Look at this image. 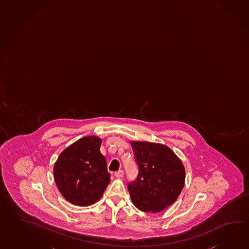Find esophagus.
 <instances>
[{
	"label": "esophagus",
	"instance_id": "obj_1",
	"mask_svg": "<svg viewBox=\"0 0 249 249\" xmlns=\"http://www.w3.org/2000/svg\"><path fill=\"white\" fill-rule=\"evenodd\" d=\"M123 175H124L123 170H119V171H116V172L114 173V176H115L116 178H122Z\"/></svg>",
	"mask_w": 249,
	"mask_h": 249
}]
</instances>
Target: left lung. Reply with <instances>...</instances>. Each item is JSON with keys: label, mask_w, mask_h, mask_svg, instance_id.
Listing matches in <instances>:
<instances>
[{"label": "left lung", "mask_w": 249, "mask_h": 249, "mask_svg": "<svg viewBox=\"0 0 249 249\" xmlns=\"http://www.w3.org/2000/svg\"><path fill=\"white\" fill-rule=\"evenodd\" d=\"M130 143L138 167L136 180L127 184L133 203L143 212H160L174 203L183 190V163L166 145L149 142Z\"/></svg>", "instance_id": "1"}]
</instances>
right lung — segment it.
<instances>
[{
    "label": "right lung",
    "mask_w": 249,
    "mask_h": 249,
    "mask_svg": "<svg viewBox=\"0 0 249 249\" xmlns=\"http://www.w3.org/2000/svg\"><path fill=\"white\" fill-rule=\"evenodd\" d=\"M101 142L99 137H82L64 150L55 163L57 188L71 204L84 207L97 202L110 183Z\"/></svg>",
    "instance_id": "add662e5"
}]
</instances>
